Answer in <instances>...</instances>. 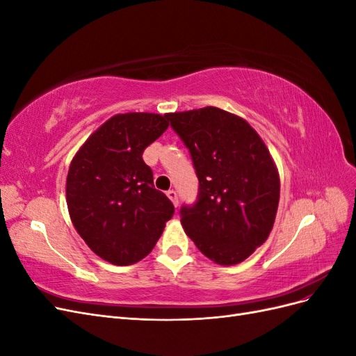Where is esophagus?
Listing matches in <instances>:
<instances>
[{
    "instance_id": "obj_1",
    "label": "esophagus",
    "mask_w": 356,
    "mask_h": 356,
    "mask_svg": "<svg viewBox=\"0 0 356 356\" xmlns=\"http://www.w3.org/2000/svg\"><path fill=\"white\" fill-rule=\"evenodd\" d=\"M166 196L172 200V203H174V207L177 208L178 207V195H177V191L175 190H169L166 193Z\"/></svg>"
}]
</instances>
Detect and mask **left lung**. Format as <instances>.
I'll list each match as a JSON object with an SVG mask.
<instances>
[{"label": "left lung", "instance_id": "obj_1", "mask_svg": "<svg viewBox=\"0 0 356 356\" xmlns=\"http://www.w3.org/2000/svg\"><path fill=\"white\" fill-rule=\"evenodd\" d=\"M168 117L200 184L197 203L181 209L182 227L211 261L239 264L273 229L281 195L275 160L245 118L217 106Z\"/></svg>", "mask_w": 356, "mask_h": 356}]
</instances>
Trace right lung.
Listing matches in <instances>:
<instances>
[{"label": "right lung", "mask_w": 356, "mask_h": 356, "mask_svg": "<svg viewBox=\"0 0 356 356\" xmlns=\"http://www.w3.org/2000/svg\"><path fill=\"white\" fill-rule=\"evenodd\" d=\"M169 114H115L86 139L71 160L67 204L75 230L114 266L147 257L174 215L154 188L144 149L169 126Z\"/></svg>", "instance_id": "add662e5"}]
</instances>
